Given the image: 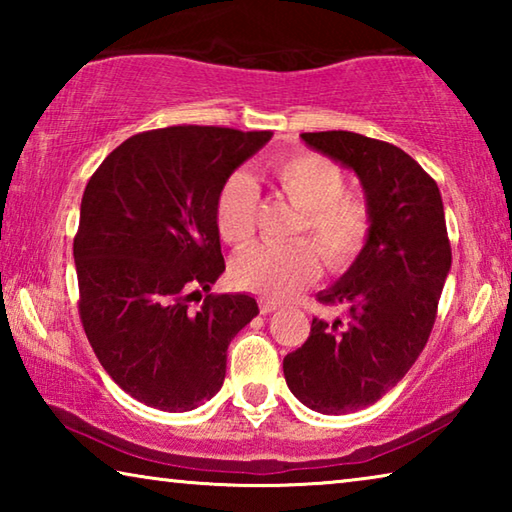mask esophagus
<instances>
[{
    "label": "esophagus",
    "instance_id": "esophagus-1",
    "mask_svg": "<svg viewBox=\"0 0 512 512\" xmlns=\"http://www.w3.org/2000/svg\"><path fill=\"white\" fill-rule=\"evenodd\" d=\"M275 309H277V302L266 300V298H259V311H262V314H273Z\"/></svg>",
    "mask_w": 512,
    "mask_h": 512
}]
</instances>
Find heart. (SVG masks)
Here are the masks:
<instances>
[{"label": "heart", "instance_id": "heart-1", "mask_svg": "<svg viewBox=\"0 0 512 512\" xmlns=\"http://www.w3.org/2000/svg\"><path fill=\"white\" fill-rule=\"evenodd\" d=\"M275 187L300 210L293 235L309 237L329 271H345L357 262L372 232V210L357 194L334 160L298 151L271 162ZM257 189L246 173H232L219 189L214 205L216 230L230 246H244L255 232ZM316 249V250H317ZM315 250V251H316ZM309 241L257 244L235 262L241 287L271 300H287L316 280L320 260Z\"/></svg>", "mask_w": 512, "mask_h": 512}]
</instances>
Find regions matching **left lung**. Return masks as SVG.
I'll return each mask as SVG.
<instances>
[{"mask_svg": "<svg viewBox=\"0 0 512 512\" xmlns=\"http://www.w3.org/2000/svg\"><path fill=\"white\" fill-rule=\"evenodd\" d=\"M311 149L357 173L372 210L363 253L323 305L345 318L311 320L309 339L284 357L291 393L325 415L375 404L420 357L436 323L452 246L440 189L409 153L350 131L302 133Z\"/></svg>", "mask_w": 512, "mask_h": 512, "instance_id": "left-lung-1", "label": "left lung"}]
</instances>
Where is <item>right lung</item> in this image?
Masks as SVG:
<instances>
[{
  "instance_id": "add662e5",
  "label": "right lung",
  "mask_w": 512,
  "mask_h": 512,
  "mask_svg": "<svg viewBox=\"0 0 512 512\" xmlns=\"http://www.w3.org/2000/svg\"><path fill=\"white\" fill-rule=\"evenodd\" d=\"M271 135L158 128L128 137L92 173L74 237L79 314L103 370L137 402L183 413L223 386L228 345L259 309L246 293H210L225 271L214 205Z\"/></svg>"
}]
</instances>
